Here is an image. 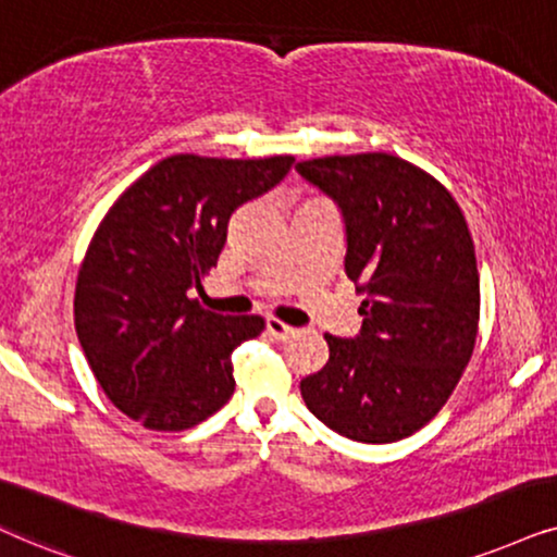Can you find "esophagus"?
Wrapping results in <instances>:
<instances>
[{"instance_id":"1","label":"esophagus","mask_w":557,"mask_h":557,"mask_svg":"<svg viewBox=\"0 0 557 557\" xmlns=\"http://www.w3.org/2000/svg\"><path fill=\"white\" fill-rule=\"evenodd\" d=\"M267 334L272 336V339H277V342H285V339H290V336H295V329L293 326H287V323H283V321H277V319H267Z\"/></svg>"}]
</instances>
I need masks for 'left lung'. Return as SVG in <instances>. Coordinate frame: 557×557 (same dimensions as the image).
<instances>
[{
	"instance_id": "left-lung-1",
	"label": "left lung",
	"mask_w": 557,
	"mask_h": 557,
	"mask_svg": "<svg viewBox=\"0 0 557 557\" xmlns=\"http://www.w3.org/2000/svg\"><path fill=\"white\" fill-rule=\"evenodd\" d=\"M339 208L344 272L364 295L362 329L326 334L329 362L300 380L308 411L368 445L411 436L447 404L478 334L475 249L460 206L391 153L295 164Z\"/></svg>"
}]
</instances>
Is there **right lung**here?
I'll return each instance as SVG.
<instances>
[{
	"label": "right lung",
	"instance_id": "obj_1",
	"mask_svg": "<svg viewBox=\"0 0 557 557\" xmlns=\"http://www.w3.org/2000/svg\"><path fill=\"white\" fill-rule=\"evenodd\" d=\"M293 157L159 161L117 197L76 280V336L104 396L157 432H182L234 396L231 351L259 315L202 311L231 215L285 180Z\"/></svg>",
	"mask_w": 557,
	"mask_h": 557
}]
</instances>
